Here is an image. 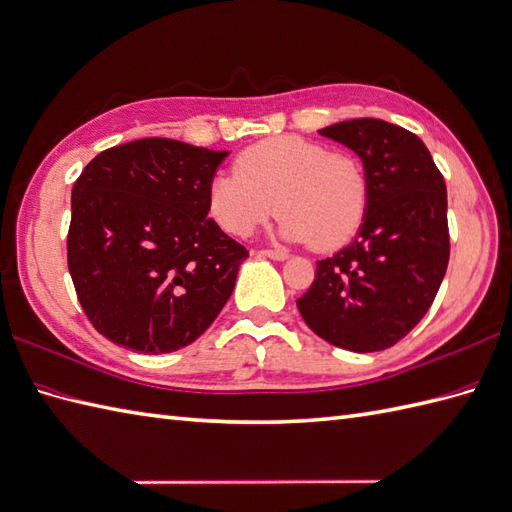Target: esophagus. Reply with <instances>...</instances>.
<instances>
[{"mask_svg": "<svg viewBox=\"0 0 512 512\" xmlns=\"http://www.w3.org/2000/svg\"><path fill=\"white\" fill-rule=\"evenodd\" d=\"M261 257H268V259H275V261H283L288 259V251H279V248H266V251H259Z\"/></svg>", "mask_w": 512, "mask_h": 512, "instance_id": "1", "label": "esophagus"}]
</instances>
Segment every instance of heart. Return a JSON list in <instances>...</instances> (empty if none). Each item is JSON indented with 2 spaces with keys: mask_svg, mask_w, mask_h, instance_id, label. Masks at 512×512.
Instances as JSON below:
<instances>
[{
  "mask_svg": "<svg viewBox=\"0 0 512 512\" xmlns=\"http://www.w3.org/2000/svg\"><path fill=\"white\" fill-rule=\"evenodd\" d=\"M368 200L371 181L360 157L296 135L248 146L235 172L216 174L207 189L211 218L227 233H253L279 209L283 240L312 242L318 251H336L360 231Z\"/></svg>",
  "mask_w": 512,
  "mask_h": 512,
  "instance_id": "b5f03b06",
  "label": "heart"
}]
</instances>
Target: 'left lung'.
<instances>
[{
	"label": "left lung",
	"instance_id": "1",
	"mask_svg": "<svg viewBox=\"0 0 512 512\" xmlns=\"http://www.w3.org/2000/svg\"><path fill=\"white\" fill-rule=\"evenodd\" d=\"M318 133L362 159L371 200L353 242L316 261V279L296 307L334 347L384 351L417 327L441 288L447 187L423 141L397 124L362 117Z\"/></svg>",
	"mask_w": 512,
	"mask_h": 512
}]
</instances>
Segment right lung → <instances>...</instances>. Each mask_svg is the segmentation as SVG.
I'll return each mask as SVG.
<instances>
[{
	"mask_svg": "<svg viewBox=\"0 0 512 512\" xmlns=\"http://www.w3.org/2000/svg\"><path fill=\"white\" fill-rule=\"evenodd\" d=\"M229 152L148 137L100 152L71 189L67 266L91 325L159 355L216 320L248 251L207 213Z\"/></svg>",
	"mask_w": 512,
	"mask_h": 512,
	"instance_id": "1",
	"label": "right lung"
}]
</instances>
